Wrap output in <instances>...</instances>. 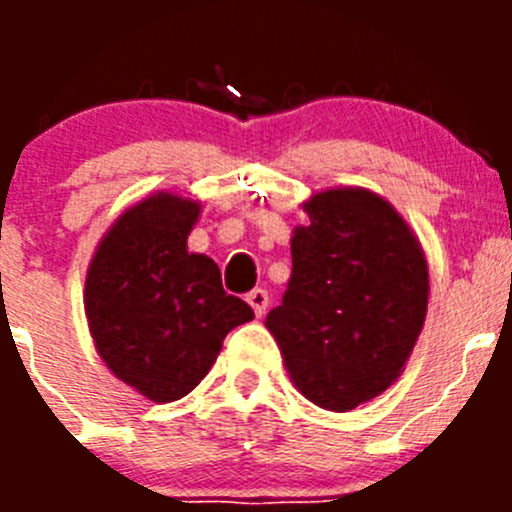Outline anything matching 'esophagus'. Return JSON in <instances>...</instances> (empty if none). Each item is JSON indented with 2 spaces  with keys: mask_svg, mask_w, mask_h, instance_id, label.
I'll return each instance as SVG.
<instances>
[{
  "mask_svg": "<svg viewBox=\"0 0 512 512\" xmlns=\"http://www.w3.org/2000/svg\"><path fill=\"white\" fill-rule=\"evenodd\" d=\"M248 305L253 307V312H256V315H266V310H269V292H266V289H261V287H256V289H251V292H248Z\"/></svg>",
  "mask_w": 512,
  "mask_h": 512,
  "instance_id": "34e87169",
  "label": "esophagus"
}]
</instances>
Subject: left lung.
<instances>
[{
    "label": "left lung",
    "instance_id": "8db88e82",
    "mask_svg": "<svg viewBox=\"0 0 512 512\" xmlns=\"http://www.w3.org/2000/svg\"><path fill=\"white\" fill-rule=\"evenodd\" d=\"M292 235V277L266 328L297 390L346 413L400 377L428 307L420 243L382 197L328 189Z\"/></svg>",
    "mask_w": 512,
    "mask_h": 512
}]
</instances>
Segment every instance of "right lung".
Here are the masks:
<instances>
[{"label":"right lung","instance_id":"1","mask_svg":"<svg viewBox=\"0 0 512 512\" xmlns=\"http://www.w3.org/2000/svg\"><path fill=\"white\" fill-rule=\"evenodd\" d=\"M200 205L156 194L120 215L87 274L89 330L112 374L153 402L192 392L215 364L225 336L253 320L228 295L220 269L187 251Z\"/></svg>","mask_w":512,"mask_h":512}]
</instances>
